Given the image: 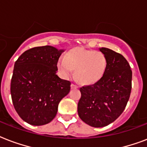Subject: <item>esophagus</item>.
<instances>
[{
    "label": "esophagus",
    "mask_w": 147,
    "mask_h": 147,
    "mask_svg": "<svg viewBox=\"0 0 147 147\" xmlns=\"http://www.w3.org/2000/svg\"><path fill=\"white\" fill-rule=\"evenodd\" d=\"M71 88H72V89H77V88H78V86H77V85L74 84H71Z\"/></svg>",
    "instance_id": "1"
}]
</instances>
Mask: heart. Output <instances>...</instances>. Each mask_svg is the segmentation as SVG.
I'll return each instance as SVG.
<instances>
[{
    "instance_id": "1",
    "label": "heart",
    "mask_w": 147,
    "mask_h": 147,
    "mask_svg": "<svg viewBox=\"0 0 147 147\" xmlns=\"http://www.w3.org/2000/svg\"><path fill=\"white\" fill-rule=\"evenodd\" d=\"M107 67V60L100 51L77 47L69 51L57 61V68L64 78L72 77L74 70L77 80L84 84H93L103 77Z\"/></svg>"
}]
</instances>
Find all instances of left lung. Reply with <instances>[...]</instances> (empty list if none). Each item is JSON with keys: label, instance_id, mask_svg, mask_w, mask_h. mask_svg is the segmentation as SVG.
Listing matches in <instances>:
<instances>
[{"label": "left lung", "instance_id": "obj_1", "mask_svg": "<svg viewBox=\"0 0 147 147\" xmlns=\"http://www.w3.org/2000/svg\"><path fill=\"white\" fill-rule=\"evenodd\" d=\"M100 51L107 60L106 72L95 84L80 88L77 105L80 118L94 127H106L120 117L132 88V70L124 57L106 47Z\"/></svg>", "mask_w": 147, "mask_h": 147}]
</instances>
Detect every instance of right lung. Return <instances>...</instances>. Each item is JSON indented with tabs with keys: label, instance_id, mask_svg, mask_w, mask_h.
Here are the masks:
<instances>
[{
	"label": "right lung",
	"instance_id": "obj_1",
	"mask_svg": "<svg viewBox=\"0 0 147 147\" xmlns=\"http://www.w3.org/2000/svg\"><path fill=\"white\" fill-rule=\"evenodd\" d=\"M63 50L43 46L27 50L14 63L11 94L14 109L25 122L41 126L53 120L60 101L70 90V82L57 74Z\"/></svg>",
	"mask_w": 147,
	"mask_h": 147
}]
</instances>
